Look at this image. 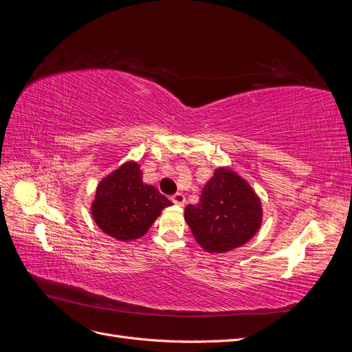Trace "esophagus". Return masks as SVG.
<instances>
[{"label": "esophagus", "mask_w": 352, "mask_h": 352, "mask_svg": "<svg viewBox=\"0 0 352 352\" xmlns=\"http://www.w3.org/2000/svg\"><path fill=\"white\" fill-rule=\"evenodd\" d=\"M172 201L175 202V204H177V206H184V204H185V195L180 194V192H176V194L172 197Z\"/></svg>", "instance_id": "1"}]
</instances>
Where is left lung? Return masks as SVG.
<instances>
[{
	"mask_svg": "<svg viewBox=\"0 0 352 352\" xmlns=\"http://www.w3.org/2000/svg\"><path fill=\"white\" fill-rule=\"evenodd\" d=\"M261 201L229 168H217L197 206L185 208L192 235L208 252H226L247 243L261 225Z\"/></svg>",
	"mask_w": 352,
	"mask_h": 352,
	"instance_id": "1",
	"label": "left lung"
}]
</instances>
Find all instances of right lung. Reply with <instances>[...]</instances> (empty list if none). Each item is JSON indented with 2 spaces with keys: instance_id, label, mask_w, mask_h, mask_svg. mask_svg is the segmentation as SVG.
Wrapping results in <instances>:
<instances>
[{
  "instance_id": "1",
  "label": "right lung",
  "mask_w": 352,
  "mask_h": 352,
  "mask_svg": "<svg viewBox=\"0 0 352 352\" xmlns=\"http://www.w3.org/2000/svg\"><path fill=\"white\" fill-rule=\"evenodd\" d=\"M170 202L158 190L142 182L138 163H126L101 180L92 204L98 228L119 241L144 236Z\"/></svg>"
}]
</instances>
